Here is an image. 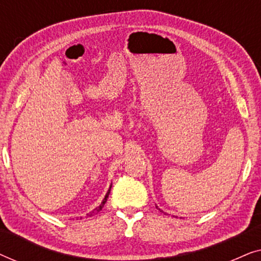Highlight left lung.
Returning <instances> with one entry per match:
<instances>
[{
	"mask_svg": "<svg viewBox=\"0 0 261 261\" xmlns=\"http://www.w3.org/2000/svg\"><path fill=\"white\" fill-rule=\"evenodd\" d=\"M156 208H158V206H156ZM159 210H160V209H159Z\"/></svg>",
	"mask_w": 261,
	"mask_h": 261,
	"instance_id": "obj_1",
	"label": "left lung"
}]
</instances>
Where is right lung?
Returning a JSON list of instances; mask_svg holds the SVG:
<instances>
[{
    "mask_svg": "<svg viewBox=\"0 0 261 261\" xmlns=\"http://www.w3.org/2000/svg\"><path fill=\"white\" fill-rule=\"evenodd\" d=\"M110 189H112V187L109 188V190H108V192H107V195L105 196V198H103V201H102V203L101 204H99V206H97V208H95L94 209V212H91V213H89V214H87V216H92L94 215V214H97L99 210H102V208H103V205L106 204V202H107V198H108V196H109V192H110Z\"/></svg>",
    "mask_w": 261,
    "mask_h": 261,
    "instance_id": "1",
    "label": "right lung"
}]
</instances>
